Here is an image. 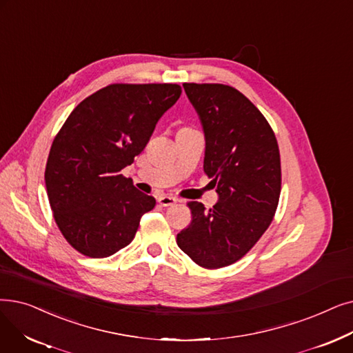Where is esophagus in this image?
<instances>
[{"mask_svg": "<svg viewBox=\"0 0 353 353\" xmlns=\"http://www.w3.org/2000/svg\"><path fill=\"white\" fill-rule=\"evenodd\" d=\"M157 202L161 205V206H172V205H174L176 202H177V199L176 197H172V196H165V194H163V196H159V199H157Z\"/></svg>", "mask_w": 353, "mask_h": 353, "instance_id": "1", "label": "esophagus"}]
</instances>
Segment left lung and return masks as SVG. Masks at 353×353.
I'll return each mask as SVG.
<instances>
[{"mask_svg": "<svg viewBox=\"0 0 353 353\" xmlns=\"http://www.w3.org/2000/svg\"><path fill=\"white\" fill-rule=\"evenodd\" d=\"M205 132L203 170L219 201L212 209L189 202L190 225L179 248L208 270L231 265L267 231L281 192L280 150L256 106L232 86L183 83Z\"/></svg>", "mask_w": 353, "mask_h": 353, "instance_id": "left-lung-1", "label": "left lung"}]
</instances>
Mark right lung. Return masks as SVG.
I'll use <instances>...</instances> for the list:
<instances>
[{
  "label": "right lung",
  "instance_id": "1",
  "mask_svg": "<svg viewBox=\"0 0 353 353\" xmlns=\"http://www.w3.org/2000/svg\"><path fill=\"white\" fill-rule=\"evenodd\" d=\"M180 94L176 83H114L83 99L65 121L44 180L54 221L76 251L90 258L118 252L156 206L119 172L144 150Z\"/></svg>",
  "mask_w": 353,
  "mask_h": 353
}]
</instances>
